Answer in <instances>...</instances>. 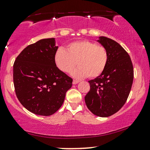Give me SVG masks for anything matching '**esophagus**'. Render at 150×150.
I'll return each instance as SVG.
<instances>
[{"label": "esophagus", "instance_id": "obj_1", "mask_svg": "<svg viewBox=\"0 0 150 150\" xmlns=\"http://www.w3.org/2000/svg\"><path fill=\"white\" fill-rule=\"evenodd\" d=\"M80 82V80H73V84H77V83H79Z\"/></svg>", "mask_w": 150, "mask_h": 150}]
</instances>
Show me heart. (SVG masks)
<instances>
[{
    "label": "heart",
    "instance_id": "1",
    "mask_svg": "<svg viewBox=\"0 0 150 150\" xmlns=\"http://www.w3.org/2000/svg\"><path fill=\"white\" fill-rule=\"evenodd\" d=\"M108 59L107 49L87 40L70 43L67 51L59 48L54 56L56 65L64 73H70L77 63L79 68L72 73L77 78L86 76L96 78L100 76L105 70Z\"/></svg>",
    "mask_w": 150,
    "mask_h": 150
}]
</instances>
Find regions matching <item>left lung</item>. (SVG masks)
Listing matches in <instances>:
<instances>
[{"mask_svg":"<svg viewBox=\"0 0 150 150\" xmlns=\"http://www.w3.org/2000/svg\"><path fill=\"white\" fill-rule=\"evenodd\" d=\"M98 42L107 49L109 59L103 73L89 81L90 90L84 99L93 115L106 117L118 112L127 102L133 84V66L129 54L116 41L100 37Z\"/></svg>","mask_w":150,"mask_h":150,"instance_id":"obj_1","label":"left lung"}]
</instances>
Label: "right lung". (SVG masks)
I'll return each instance as SVG.
<instances>
[{"label": "right lung", "instance_id": "right-lung-1", "mask_svg": "<svg viewBox=\"0 0 150 150\" xmlns=\"http://www.w3.org/2000/svg\"><path fill=\"white\" fill-rule=\"evenodd\" d=\"M54 38L42 39L24 48L13 65L14 91L28 111L50 116L62 105L73 79L57 68Z\"/></svg>", "mask_w": 150, "mask_h": 150}]
</instances>
